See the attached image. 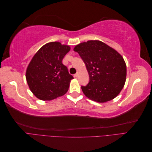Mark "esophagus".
<instances>
[{"mask_svg": "<svg viewBox=\"0 0 152 152\" xmlns=\"http://www.w3.org/2000/svg\"><path fill=\"white\" fill-rule=\"evenodd\" d=\"M78 76H79V72H77L75 73V77H77Z\"/></svg>", "mask_w": 152, "mask_h": 152, "instance_id": "1", "label": "esophagus"}]
</instances>
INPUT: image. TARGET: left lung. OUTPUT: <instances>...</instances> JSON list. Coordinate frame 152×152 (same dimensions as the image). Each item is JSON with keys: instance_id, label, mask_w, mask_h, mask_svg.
<instances>
[{"instance_id": "8db88e82", "label": "left lung", "mask_w": 152, "mask_h": 152, "mask_svg": "<svg viewBox=\"0 0 152 152\" xmlns=\"http://www.w3.org/2000/svg\"><path fill=\"white\" fill-rule=\"evenodd\" d=\"M77 52L84 62L89 82L81 88L86 97L98 103L114 99L125 84L126 62L116 50L99 40H88L77 45Z\"/></svg>"}]
</instances>
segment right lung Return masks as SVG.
Here are the masks:
<instances>
[{
    "instance_id": "add662e5",
    "label": "right lung",
    "mask_w": 152,
    "mask_h": 152,
    "mask_svg": "<svg viewBox=\"0 0 152 152\" xmlns=\"http://www.w3.org/2000/svg\"><path fill=\"white\" fill-rule=\"evenodd\" d=\"M70 47L59 42L44 45L32 58L27 67L26 79L37 98L49 101L65 94L73 77L62 63Z\"/></svg>"
}]
</instances>
